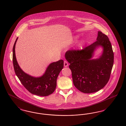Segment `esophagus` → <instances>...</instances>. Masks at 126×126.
I'll return each mask as SVG.
<instances>
[{
  "label": "esophagus",
  "instance_id": "obj_1",
  "mask_svg": "<svg viewBox=\"0 0 126 126\" xmlns=\"http://www.w3.org/2000/svg\"><path fill=\"white\" fill-rule=\"evenodd\" d=\"M64 66H65V67H67L68 66V63H67V61H64Z\"/></svg>",
  "mask_w": 126,
  "mask_h": 126
}]
</instances>
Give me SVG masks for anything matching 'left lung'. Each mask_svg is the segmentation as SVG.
Segmentation results:
<instances>
[{
	"instance_id": "1",
	"label": "left lung",
	"mask_w": 126,
	"mask_h": 126,
	"mask_svg": "<svg viewBox=\"0 0 126 126\" xmlns=\"http://www.w3.org/2000/svg\"><path fill=\"white\" fill-rule=\"evenodd\" d=\"M103 48L98 58L93 59L94 52ZM65 58L69 63L73 84L84 93L90 94L103 88L110 79L114 62V53L108 36L98 32L95 42L82 50H69Z\"/></svg>"
}]
</instances>
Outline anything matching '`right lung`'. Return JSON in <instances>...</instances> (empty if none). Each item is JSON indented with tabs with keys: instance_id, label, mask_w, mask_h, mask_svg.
<instances>
[{
	"instance_id": "1",
	"label": "right lung",
	"mask_w": 126,
	"mask_h": 126,
	"mask_svg": "<svg viewBox=\"0 0 126 126\" xmlns=\"http://www.w3.org/2000/svg\"><path fill=\"white\" fill-rule=\"evenodd\" d=\"M18 38L13 48V62L16 75L24 87L32 94L40 96H48L54 92L57 85V79L64 66V61L60 60L50 63L44 74L34 77L26 74L19 66L16 57L15 47Z\"/></svg>"
}]
</instances>
